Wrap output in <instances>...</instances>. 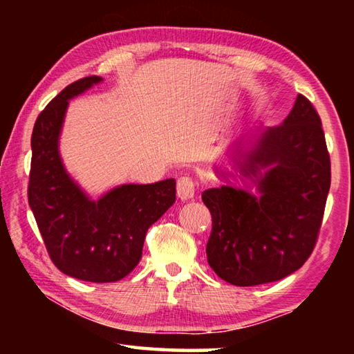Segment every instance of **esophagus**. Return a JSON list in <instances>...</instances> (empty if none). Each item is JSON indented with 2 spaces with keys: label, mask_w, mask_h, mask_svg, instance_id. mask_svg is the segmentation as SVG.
Listing matches in <instances>:
<instances>
[{
  "label": "esophagus",
  "mask_w": 354,
  "mask_h": 354,
  "mask_svg": "<svg viewBox=\"0 0 354 354\" xmlns=\"http://www.w3.org/2000/svg\"><path fill=\"white\" fill-rule=\"evenodd\" d=\"M195 183L192 181L189 176H183L178 179V184H176V194L179 196V200L183 201H189L194 198L195 195Z\"/></svg>",
  "instance_id": "34e87169"
}]
</instances>
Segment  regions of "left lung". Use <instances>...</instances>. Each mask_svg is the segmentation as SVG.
I'll list each match as a JSON object with an SVG mask.
<instances>
[{"instance_id":"1","label":"left lung","mask_w":354,"mask_h":354,"mask_svg":"<svg viewBox=\"0 0 354 354\" xmlns=\"http://www.w3.org/2000/svg\"><path fill=\"white\" fill-rule=\"evenodd\" d=\"M247 145L242 151L236 143L232 164L254 194L247 190L250 184L201 194L212 215L209 266L226 283L242 287L279 281L306 262L331 184L320 117L303 95L279 127L257 128ZM220 175L231 173L220 169Z\"/></svg>"}]
</instances>
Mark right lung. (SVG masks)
I'll use <instances>...</instances> for the list:
<instances>
[{
  "instance_id": "right-lung-1",
  "label": "right lung",
  "mask_w": 354,
  "mask_h": 354,
  "mask_svg": "<svg viewBox=\"0 0 354 354\" xmlns=\"http://www.w3.org/2000/svg\"><path fill=\"white\" fill-rule=\"evenodd\" d=\"M101 81L88 76L70 84L35 120L28 200L59 270L81 281L115 283L139 263L148 227L176 200V181L123 184L92 200L68 175L59 153L68 101Z\"/></svg>"
}]
</instances>
